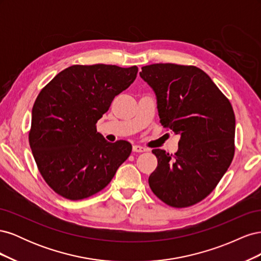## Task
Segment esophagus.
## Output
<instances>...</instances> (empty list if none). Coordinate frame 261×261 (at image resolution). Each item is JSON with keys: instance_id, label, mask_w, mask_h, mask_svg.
Here are the masks:
<instances>
[{"instance_id": "esophagus-1", "label": "esophagus", "mask_w": 261, "mask_h": 261, "mask_svg": "<svg viewBox=\"0 0 261 261\" xmlns=\"http://www.w3.org/2000/svg\"><path fill=\"white\" fill-rule=\"evenodd\" d=\"M133 151L134 152H145V151H147V149L143 146L135 145V146H133Z\"/></svg>"}]
</instances>
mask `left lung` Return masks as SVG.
<instances>
[{"mask_svg":"<svg viewBox=\"0 0 261 261\" xmlns=\"http://www.w3.org/2000/svg\"><path fill=\"white\" fill-rule=\"evenodd\" d=\"M139 74L156 94L161 124L180 135L174 154L152 150L158 165L149 186L169 206L191 207L211 194L232 163V105L211 78L193 65L159 63L143 66Z\"/></svg>","mask_w":261,"mask_h":261,"instance_id":"8db88e82","label":"left lung"}]
</instances>
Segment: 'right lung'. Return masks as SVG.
<instances>
[{
	"instance_id": "add662e5",
	"label": "right lung",
	"mask_w": 261,
	"mask_h": 261,
	"mask_svg": "<svg viewBox=\"0 0 261 261\" xmlns=\"http://www.w3.org/2000/svg\"><path fill=\"white\" fill-rule=\"evenodd\" d=\"M137 72V66L73 65L39 92L29 145L41 176L60 196L81 200L99 193L129 156L128 141L109 143L96 124Z\"/></svg>"
}]
</instances>
